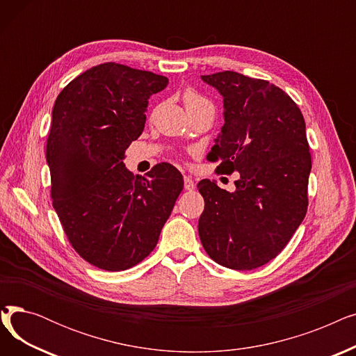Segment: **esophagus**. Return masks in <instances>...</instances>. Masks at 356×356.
<instances>
[{
    "label": "esophagus",
    "instance_id": "esophagus-1",
    "mask_svg": "<svg viewBox=\"0 0 356 356\" xmlns=\"http://www.w3.org/2000/svg\"><path fill=\"white\" fill-rule=\"evenodd\" d=\"M184 189L186 191H193L195 189V181L191 176H184Z\"/></svg>",
    "mask_w": 356,
    "mask_h": 356
}]
</instances>
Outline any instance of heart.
I'll use <instances>...</instances> for the list:
<instances>
[{"label": "heart", "mask_w": 356, "mask_h": 356, "mask_svg": "<svg viewBox=\"0 0 356 356\" xmlns=\"http://www.w3.org/2000/svg\"><path fill=\"white\" fill-rule=\"evenodd\" d=\"M183 102L186 106V111L191 108H196L204 104H209L208 99H204L202 95H199L197 92H195L193 89H186L183 93Z\"/></svg>", "instance_id": "b5f03b06"}]
</instances>
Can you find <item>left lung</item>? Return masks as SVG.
<instances>
[{
    "label": "left lung",
    "instance_id": "obj_1",
    "mask_svg": "<svg viewBox=\"0 0 356 356\" xmlns=\"http://www.w3.org/2000/svg\"><path fill=\"white\" fill-rule=\"evenodd\" d=\"M223 98V122L212 147L220 173H239L235 192L203 179L200 242L215 263L252 270L275 258L307 212L312 159L306 124L278 86L238 72L204 74Z\"/></svg>",
    "mask_w": 356,
    "mask_h": 356
}]
</instances>
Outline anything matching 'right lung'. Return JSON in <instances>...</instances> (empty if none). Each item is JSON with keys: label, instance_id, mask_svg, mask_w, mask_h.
I'll return each mask as SVG.
<instances>
[{"label": "right lung", "instance_id": "right-lung-1", "mask_svg": "<svg viewBox=\"0 0 356 356\" xmlns=\"http://www.w3.org/2000/svg\"><path fill=\"white\" fill-rule=\"evenodd\" d=\"M165 76L108 62L74 78L51 111L46 160L53 208L74 248L106 271L137 266L154 250L183 189L168 163L147 176L124 164L145 124L148 99Z\"/></svg>", "mask_w": 356, "mask_h": 356}]
</instances>
